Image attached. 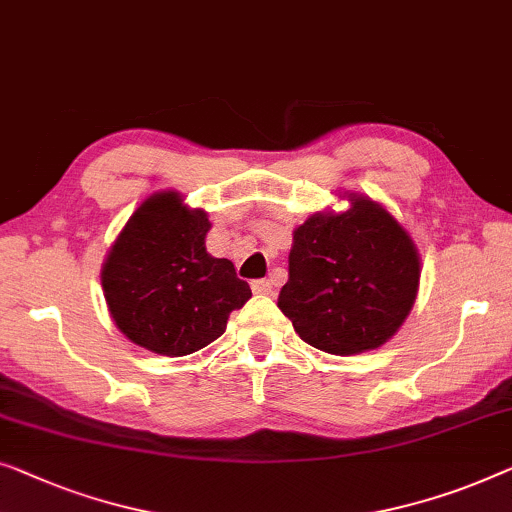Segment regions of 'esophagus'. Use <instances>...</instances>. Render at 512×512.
<instances>
[{"label": "esophagus", "instance_id": "obj_1", "mask_svg": "<svg viewBox=\"0 0 512 512\" xmlns=\"http://www.w3.org/2000/svg\"><path fill=\"white\" fill-rule=\"evenodd\" d=\"M251 291L256 295H272V281L270 279H258L251 284Z\"/></svg>", "mask_w": 512, "mask_h": 512}]
</instances>
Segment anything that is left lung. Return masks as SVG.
Returning <instances> with one entry per match:
<instances>
[{
    "mask_svg": "<svg viewBox=\"0 0 512 512\" xmlns=\"http://www.w3.org/2000/svg\"><path fill=\"white\" fill-rule=\"evenodd\" d=\"M344 198V212H314L293 231L277 305L309 346L358 355L397 335L422 268L416 242L381 203L348 191Z\"/></svg>",
    "mask_w": 512,
    "mask_h": 512,
    "instance_id": "1",
    "label": "left lung"
}]
</instances>
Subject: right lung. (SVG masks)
Returning a JSON list of instances; mask_svg holds the SVG:
<instances>
[{
	"label": "right lung",
	"instance_id": "obj_1",
	"mask_svg": "<svg viewBox=\"0 0 512 512\" xmlns=\"http://www.w3.org/2000/svg\"><path fill=\"white\" fill-rule=\"evenodd\" d=\"M212 224L175 189L154 191L110 244L101 288L117 330L168 358L201 351L251 298L228 258L207 254Z\"/></svg>",
	"mask_w": 512,
	"mask_h": 512
}]
</instances>
